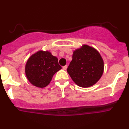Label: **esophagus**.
<instances>
[{
	"label": "esophagus",
	"mask_w": 129,
	"mask_h": 129,
	"mask_svg": "<svg viewBox=\"0 0 129 129\" xmlns=\"http://www.w3.org/2000/svg\"><path fill=\"white\" fill-rule=\"evenodd\" d=\"M62 69L64 70H66L67 69V66H63V67H62Z\"/></svg>",
	"instance_id": "esophagus-1"
}]
</instances>
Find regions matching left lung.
<instances>
[{"instance_id": "obj_1", "label": "left lung", "mask_w": 129, "mask_h": 129, "mask_svg": "<svg viewBox=\"0 0 129 129\" xmlns=\"http://www.w3.org/2000/svg\"><path fill=\"white\" fill-rule=\"evenodd\" d=\"M104 72V62L98 51L84 45L73 52L67 72L75 84L81 87L95 84Z\"/></svg>"}]
</instances>
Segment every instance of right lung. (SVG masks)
I'll return each mask as SVG.
<instances>
[{"label": "right lung", "instance_id": "1", "mask_svg": "<svg viewBox=\"0 0 129 129\" xmlns=\"http://www.w3.org/2000/svg\"><path fill=\"white\" fill-rule=\"evenodd\" d=\"M61 69L57 58L51 53L39 51L28 59L25 74L31 84L44 88L50 84L53 75Z\"/></svg>", "mask_w": 129, "mask_h": 129}]
</instances>
